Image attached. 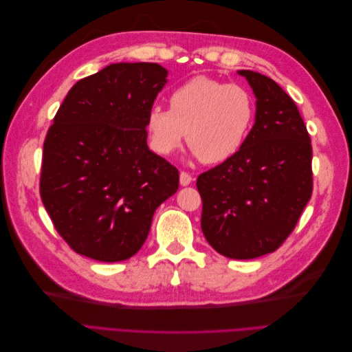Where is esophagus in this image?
Returning a JSON list of instances; mask_svg holds the SVG:
<instances>
[{
  "label": "esophagus",
  "instance_id": "34e87169",
  "mask_svg": "<svg viewBox=\"0 0 352 352\" xmlns=\"http://www.w3.org/2000/svg\"><path fill=\"white\" fill-rule=\"evenodd\" d=\"M179 180H180V185H182V186H188V185L192 184V176H190V175L186 173V172H180Z\"/></svg>",
  "mask_w": 352,
  "mask_h": 352
}]
</instances>
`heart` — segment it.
Wrapping results in <instances>:
<instances>
[{"mask_svg": "<svg viewBox=\"0 0 352 352\" xmlns=\"http://www.w3.org/2000/svg\"><path fill=\"white\" fill-rule=\"evenodd\" d=\"M170 110L154 105L145 129L151 150L173 154L186 141L207 164L235 155L247 142L257 116L252 94L229 82L197 76L177 87L168 98Z\"/></svg>", "mask_w": 352, "mask_h": 352, "instance_id": "1", "label": "heart"}]
</instances>
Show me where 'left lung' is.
<instances>
[{"label": "left lung", "mask_w": 352, "mask_h": 352, "mask_svg": "<svg viewBox=\"0 0 352 352\" xmlns=\"http://www.w3.org/2000/svg\"><path fill=\"white\" fill-rule=\"evenodd\" d=\"M257 98L247 142L197 179L201 229L228 258L250 260L278 250L311 198L313 148L292 98L273 79L239 70Z\"/></svg>", "instance_id": "left-lung-1"}]
</instances>
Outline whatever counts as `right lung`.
Returning a JSON list of instances; mask_svg holds the SVG:
<instances>
[{
  "instance_id": "obj_1",
  "label": "right lung",
  "mask_w": 352,
  "mask_h": 352,
  "mask_svg": "<svg viewBox=\"0 0 352 352\" xmlns=\"http://www.w3.org/2000/svg\"><path fill=\"white\" fill-rule=\"evenodd\" d=\"M167 82L157 63H116L72 87L48 129L39 190L52 225L85 257L114 263L144 245L179 172L146 144Z\"/></svg>"
}]
</instances>
